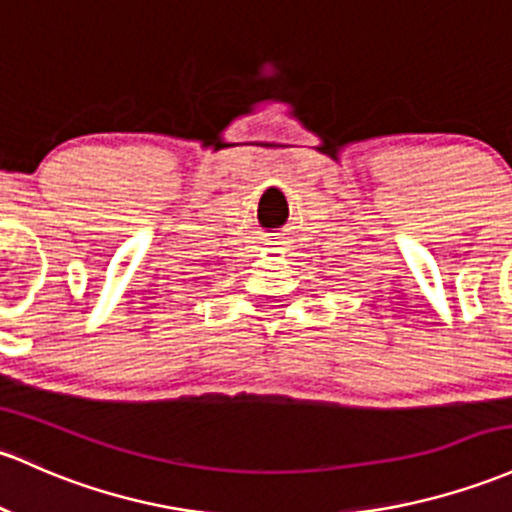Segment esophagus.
<instances>
[{
  "mask_svg": "<svg viewBox=\"0 0 512 512\" xmlns=\"http://www.w3.org/2000/svg\"><path fill=\"white\" fill-rule=\"evenodd\" d=\"M269 245H274V247H272V252H277V250H282V247H279V245H282V243H279V240H272V243H269Z\"/></svg>",
  "mask_w": 512,
  "mask_h": 512,
  "instance_id": "34e87169",
  "label": "esophagus"
}]
</instances>
